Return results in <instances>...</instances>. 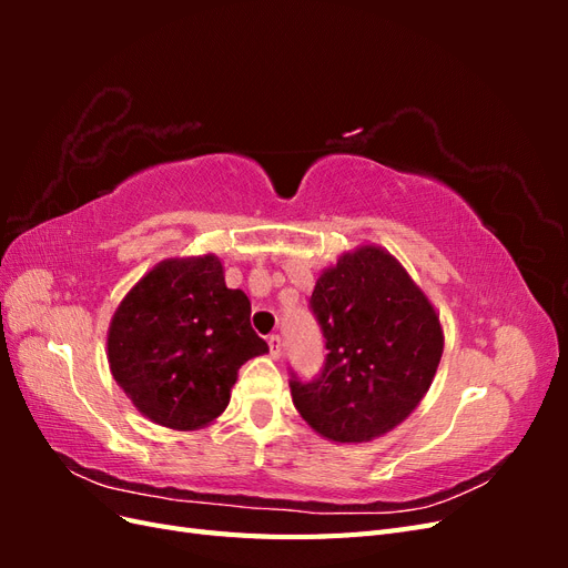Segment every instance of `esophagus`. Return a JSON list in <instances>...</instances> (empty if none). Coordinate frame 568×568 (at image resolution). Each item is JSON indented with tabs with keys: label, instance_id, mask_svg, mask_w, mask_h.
<instances>
[{
	"label": "esophagus",
	"instance_id": "1",
	"mask_svg": "<svg viewBox=\"0 0 568 568\" xmlns=\"http://www.w3.org/2000/svg\"><path fill=\"white\" fill-rule=\"evenodd\" d=\"M267 346H270V355H272L274 359H277V357L282 355V346H284V343H282V338H280L277 334H272V336H267Z\"/></svg>",
	"mask_w": 568,
	"mask_h": 568
}]
</instances>
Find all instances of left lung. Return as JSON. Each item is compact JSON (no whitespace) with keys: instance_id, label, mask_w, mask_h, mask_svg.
<instances>
[{"instance_id":"1","label":"left lung","mask_w":568,"mask_h":568,"mask_svg":"<svg viewBox=\"0 0 568 568\" xmlns=\"http://www.w3.org/2000/svg\"><path fill=\"white\" fill-rule=\"evenodd\" d=\"M311 303L329 353L317 382H291L298 415L334 443L386 436L417 409L438 372L445 336L434 303L376 244L324 267Z\"/></svg>"}]
</instances>
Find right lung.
<instances>
[{
    "label": "right lung",
    "instance_id": "obj_1",
    "mask_svg": "<svg viewBox=\"0 0 568 568\" xmlns=\"http://www.w3.org/2000/svg\"><path fill=\"white\" fill-rule=\"evenodd\" d=\"M251 301L215 253L153 265L118 303L106 334L115 384L153 424L199 432L227 409L239 367L265 355Z\"/></svg>",
    "mask_w": 568,
    "mask_h": 568
}]
</instances>
